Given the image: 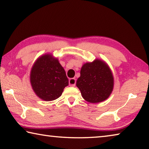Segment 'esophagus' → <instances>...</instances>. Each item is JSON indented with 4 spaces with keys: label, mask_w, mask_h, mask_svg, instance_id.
<instances>
[{
    "label": "esophagus",
    "mask_w": 149,
    "mask_h": 149,
    "mask_svg": "<svg viewBox=\"0 0 149 149\" xmlns=\"http://www.w3.org/2000/svg\"><path fill=\"white\" fill-rule=\"evenodd\" d=\"M69 83L70 86H74L76 85V79L74 78H71L69 80Z\"/></svg>",
    "instance_id": "34e87169"
}]
</instances>
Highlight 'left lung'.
<instances>
[{
	"instance_id": "obj_1",
	"label": "left lung",
	"mask_w": 149,
	"mask_h": 149,
	"mask_svg": "<svg viewBox=\"0 0 149 149\" xmlns=\"http://www.w3.org/2000/svg\"><path fill=\"white\" fill-rule=\"evenodd\" d=\"M77 86L85 100L98 103L106 100L111 93L113 78L108 65L97 59L82 66Z\"/></svg>"
}]
</instances>
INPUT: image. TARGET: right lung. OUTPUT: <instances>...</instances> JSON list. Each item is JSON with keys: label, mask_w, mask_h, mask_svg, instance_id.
<instances>
[{"label": "right lung", "mask_w": 149, "mask_h": 149, "mask_svg": "<svg viewBox=\"0 0 149 149\" xmlns=\"http://www.w3.org/2000/svg\"><path fill=\"white\" fill-rule=\"evenodd\" d=\"M30 82L35 93L45 101L58 98L69 84L64 69L57 58L48 54L36 61L31 71Z\"/></svg>", "instance_id": "1"}]
</instances>
